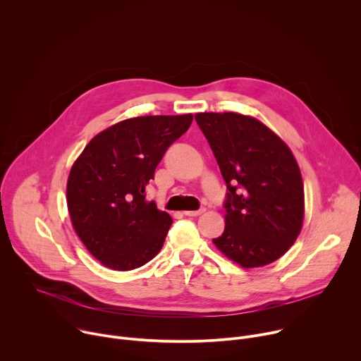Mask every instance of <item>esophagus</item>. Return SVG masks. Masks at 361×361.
<instances>
[{"mask_svg":"<svg viewBox=\"0 0 361 361\" xmlns=\"http://www.w3.org/2000/svg\"><path fill=\"white\" fill-rule=\"evenodd\" d=\"M204 212H205V209H200V210H195V212H184V214H185L187 217H198V216H201Z\"/></svg>","mask_w":361,"mask_h":361,"instance_id":"34e87169","label":"esophagus"}]
</instances>
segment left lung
Here are the masks:
<instances>
[{
    "mask_svg": "<svg viewBox=\"0 0 361 361\" xmlns=\"http://www.w3.org/2000/svg\"><path fill=\"white\" fill-rule=\"evenodd\" d=\"M227 184L226 228L216 247L244 269L270 264L294 244L304 187L287 144L262 121L237 113H198Z\"/></svg>",
    "mask_w": 361,
    "mask_h": 361,
    "instance_id": "8db88e82",
    "label": "left lung"
}]
</instances>
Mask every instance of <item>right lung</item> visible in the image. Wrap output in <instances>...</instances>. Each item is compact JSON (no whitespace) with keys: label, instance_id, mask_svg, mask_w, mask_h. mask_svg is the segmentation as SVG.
<instances>
[{"label":"right lung","instance_id":"add662e5","mask_svg":"<svg viewBox=\"0 0 361 361\" xmlns=\"http://www.w3.org/2000/svg\"><path fill=\"white\" fill-rule=\"evenodd\" d=\"M191 121L192 114L120 121L97 134L73 164L68 213L77 235L101 264L128 271L161 250L173 219L145 200V187Z\"/></svg>","mask_w":361,"mask_h":361}]
</instances>
